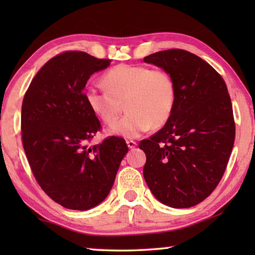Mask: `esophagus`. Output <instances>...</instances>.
I'll use <instances>...</instances> for the list:
<instances>
[{
	"label": "esophagus",
	"instance_id": "esophagus-1",
	"mask_svg": "<svg viewBox=\"0 0 255 255\" xmlns=\"http://www.w3.org/2000/svg\"><path fill=\"white\" fill-rule=\"evenodd\" d=\"M127 145L129 149H133L136 147L137 143H136V141H134V140H127Z\"/></svg>",
	"mask_w": 255,
	"mask_h": 255
}]
</instances>
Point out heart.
Returning <instances> with one entry per match:
<instances>
[{
  "mask_svg": "<svg viewBox=\"0 0 255 255\" xmlns=\"http://www.w3.org/2000/svg\"><path fill=\"white\" fill-rule=\"evenodd\" d=\"M106 90L88 87L84 98L92 113L112 125L125 110L128 113L112 126L110 131L134 138L149 128L158 129L171 118L177 88L172 74L164 69L120 64L103 76Z\"/></svg>",
  "mask_w": 255,
  "mask_h": 255,
  "instance_id": "b5f03b06",
  "label": "heart"
}]
</instances>
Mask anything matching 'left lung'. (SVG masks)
<instances>
[{"label":"left lung","instance_id":"left-lung-1","mask_svg":"<svg viewBox=\"0 0 255 255\" xmlns=\"http://www.w3.org/2000/svg\"><path fill=\"white\" fill-rule=\"evenodd\" d=\"M143 60L169 71L177 88L171 118L138 144L147 156L143 177L163 204L191 208L225 172L236 137L230 94L222 76L189 51H159Z\"/></svg>","mask_w":255,"mask_h":255}]
</instances>
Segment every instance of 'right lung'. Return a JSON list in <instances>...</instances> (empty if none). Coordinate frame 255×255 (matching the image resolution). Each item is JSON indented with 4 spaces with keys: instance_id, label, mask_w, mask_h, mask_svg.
Wrapping results in <instances>:
<instances>
[{
    "instance_id": "1",
    "label": "right lung",
    "mask_w": 255,
    "mask_h": 255,
    "mask_svg": "<svg viewBox=\"0 0 255 255\" xmlns=\"http://www.w3.org/2000/svg\"><path fill=\"white\" fill-rule=\"evenodd\" d=\"M111 59L65 51L44 64L22 104V142L36 181L64 208L92 209L106 198L128 147L110 136L88 147L101 130L88 108L84 88Z\"/></svg>"
}]
</instances>
